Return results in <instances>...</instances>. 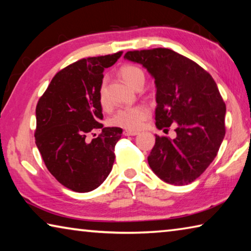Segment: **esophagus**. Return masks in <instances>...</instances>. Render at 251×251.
<instances>
[{"label":"esophagus","instance_id":"1","mask_svg":"<svg viewBox=\"0 0 251 251\" xmlns=\"http://www.w3.org/2000/svg\"><path fill=\"white\" fill-rule=\"evenodd\" d=\"M137 131H131V130H124V135L125 136H135L137 135Z\"/></svg>","mask_w":251,"mask_h":251}]
</instances>
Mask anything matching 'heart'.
Wrapping results in <instances>:
<instances>
[{
    "mask_svg": "<svg viewBox=\"0 0 251 251\" xmlns=\"http://www.w3.org/2000/svg\"><path fill=\"white\" fill-rule=\"evenodd\" d=\"M121 75L125 82L131 87H136L138 84L144 83L145 80V73L141 67L135 65H126L121 70ZM100 103L101 106L107 105V96L104 86H101L100 91ZM150 116V109L144 105L128 106L117 109L109 118V124L113 126L122 127L127 130H138L141 129L144 123Z\"/></svg>",
    "mask_w": 251,
    "mask_h": 251,
    "instance_id": "b5f03b06",
    "label": "heart"
}]
</instances>
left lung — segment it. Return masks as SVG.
I'll use <instances>...</instances> for the list:
<instances>
[{
	"mask_svg": "<svg viewBox=\"0 0 251 251\" xmlns=\"http://www.w3.org/2000/svg\"><path fill=\"white\" fill-rule=\"evenodd\" d=\"M155 78L158 129L176 126V137L157 136L148 164L167 184L188 185L215 159L226 133V104L207 71L169 49L129 50Z\"/></svg>",
	"mask_w": 251,
	"mask_h": 251,
	"instance_id": "obj_1",
	"label": "left lung"
}]
</instances>
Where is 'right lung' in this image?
Segmentation results:
<instances>
[{
  "label": "right lung",
  "mask_w": 251,
  "mask_h": 251,
  "mask_svg": "<svg viewBox=\"0 0 251 251\" xmlns=\"http://www.w3.org/2000/svg\"><path fill=\"white\" fill-rule=\"evenodd\" d=\"M122 54L82 58L66 66L37 101L35 144L49 172L73 192L94 190L113 168L123 129L100 123V91L104 70ZM96 129L102 131L88 142L86 136Z\"/></svg>",
  "instance_id": "right-lung-1"
}]
</instances>
